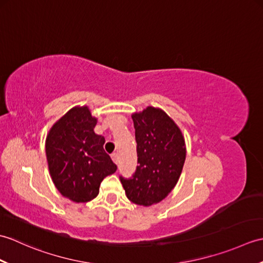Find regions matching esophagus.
I'll return each instance as SVG.
<instances>
[{
    "mask_svg": "<svg viewBox=\"0 0 263 263\" xmlns=\"http://www.w3.org/2000/svg\"><path fill=\"white\" fill-rule=\"evenodd\" d=\"M111 159H113L115 164H117V163H119V155L113 154V155H111Z\"/></svg>",
    "mask_w": 263,
    "mask_h": 263,
    "instance_id": "obj_1",
    "label": "esophagus"
}]
</instances>
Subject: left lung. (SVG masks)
Wrapping results in <instances>:
<instances>
[{"label": "left lung", "mask_w": 263, "mask_h": 263, "mask_svg": "<svg viewBox=\"0 0 263 263\" xmlns=\"http://www.w3.org/2000/svg\"><path fill=\"white\" fill-rule=\"evenodd\" d=\"M138 166L130 178L120 176L127 199L140 205L158 203L180 178L186 148L175 122L160 108L149 106L132 115Z\"/></svg>", "instance_id": "8db88e82"}]
</instances>
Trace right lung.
Returning <instances> with one entry per match:
<instances>
[{
	"mask_svg": "<svg viewBox=\"0 0 263 263\" xmlns=\"http://www.w3.org/2000/svg\"><path fill=\"white\" fill-rule=\"evenodd\" d=\"M97 119L87 106L71 108L46 138L49 174L60 193L74 202H88L99 193L106 176L117 166L104 150L105 138L95 133Z\"/></svg>",
	"mask_w": 263,
	"mask_h": 263,
	"instance_id": "1",
	"label": "right lung"
}]
</instances>
